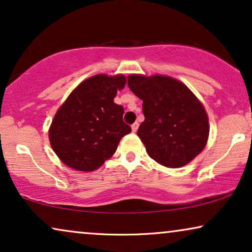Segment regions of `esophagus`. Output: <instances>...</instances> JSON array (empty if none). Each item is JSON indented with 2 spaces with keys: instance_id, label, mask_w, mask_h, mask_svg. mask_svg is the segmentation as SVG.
Returning <instances> with one entry per match:
<instances>
[{
  "instance_id": "1",
  "label": "esophagus",
  "mask_w": 252,
  "mask_h": 252,
  "mask_svg": "<svg viewBox=\"0 0 252 252\" xmlns=\"http://www.w3.org/2000/svg\"><path fill=\"white\" fill-rule=\"evenodd\" d=\"M137 128H139V123H134L133 125H132V132L135 133L136 130H137Z\"/></svg>"
}]
</instances>
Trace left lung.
I'll list each match as a JSON object with an SVG mask.
<instances>
[{
    "label": "left lung",
    "instance_id": "1",
    "mask_svg": "<svg viewBox=\"0 0 252 252\" xmlns=\"http://www.w3.org/2000/svg\"><path fill=\"white\" fill-rule=\"evenodd\" d=\"M127 82L143 101L144 122L137 136L150 158L178 168L202 153L209 139V117L184 82L163 74H129Z\"/></svg>",
    "mask_w": 252,
    "mask_h": 252
}]
</instances>
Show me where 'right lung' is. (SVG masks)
<instances>
[{"label":"right lung","instance_id":"right-lung-1","mask_svg":"<svg viewBox=\"0 0 252 252\" xmlns=\"http://www.w3.org/2000/svg\"><path fill=\"white\" fill-rule=\"evenodd\" d=\"M126 85L123 74H96L80 82L60 106L48 130L54 153L75 171L97 170L116 153L130 127L123 122L117 92Z\"/></svg>","mask_w":252,"mask_h":252}]
</instances>
